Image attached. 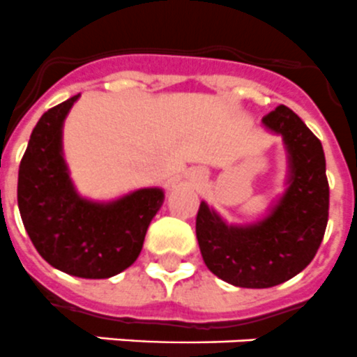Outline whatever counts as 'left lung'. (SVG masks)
Masks as SVG:
<instances>
[{
    "mask_svg": "<svg viewBox=\"0 0 357 357\" xmlns=\"http://www.w3.org/2000/svg\"><path fill=\"white\" fill-rule=\"evenodd\" d=\"M288 155L287 190L263 219L228 225L200 202L197 241L210 272L241 288H270L303 272L316 257L328 222V181L319 138L287 105L263 119Z\"/></svg>",
    "mask_w": 357,
    "mask_h": 357,
    "instance_id": "left-lung-1",
    "label": "left lung"
}]
</instances>
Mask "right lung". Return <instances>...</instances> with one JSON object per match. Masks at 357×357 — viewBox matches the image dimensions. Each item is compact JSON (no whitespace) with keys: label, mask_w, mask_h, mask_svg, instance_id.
Segmentation results:
<instances>
[{"label":"right lung","mask_w":357,"mask_h":357,"mask_svg":"<svg viewBox=\"0 0 357 357\" xmlns=\"http://www.w3.org/2000/svg\"><path fill=\"white\" fill-rule=\"evenodd\" d=\"M78 98L49 109L32 129L17 173V208L34 248L51 266L75 278L107 279L137 261L164 191L142 188L109 202L79 195L61 142Z\"/></svg>","instance_id":"1"}]
</instances>
